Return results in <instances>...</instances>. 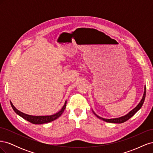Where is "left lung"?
Instances as JSON below:
<instances>
[{
  "label": "left lung",
  "mask_w": 153,
  "mask_h": 153,
  "mask_svg": "<svg viewBox=\"0 0 153 153\" xmlns=\"http://www.w3.org/2000/svg\"><path fill=\"white\" fill-rule=\"evenodd\" d=\"M146 85H145V87H144V92H143V97H142V98L141 101H140V103L137 105V106H136L135 108H133L132 110H131L130 112H129L128 114H127L126 115H124V116L120 117H119V118L105 119V118H103V117H101L98 116V115H96V114L94 112V111H92V112H93V113L96 115L97 117H98L99 119H101V120H103V121H105V122L111 123H119V124L124 123V122H126V121H128V120L129 119H130L132 116H133V115L135 114V113H136L137 112H138V111L140 109V108L142 107V106L143 105V102H144L145 98H146Z\"/></svg>",
  "instance_id": "left-lung-1"
}]
</instances>
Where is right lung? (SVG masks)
<instances>
[{"label":"right lung","mask_w":153,"mask_h":153,"mask_svg":"<svg viewBox=\"0 0 153 153\" xmlns=\"http://www.w3.org/2000/svg\"><path fill=\"white\" fill-rule=\"evenodd\" d=\"M11 105L12 106V108L13 109V110L18 115H20V117H22V118H24V119L27 120V121H29L32 124H45V123H48L50 122H52L54 120L57 119L58 117H59L61 116V114L63 113L64 110H65L66 106V101L64 103V106H62V108H61V110L58 112L57 113L53 115H42V116H34V115H27L26 114L23 113L20 111H19L18 110H17L14 105H13V103L11 102Z\"/></svg>","instance_id":"add662e5"}]
</instances>
